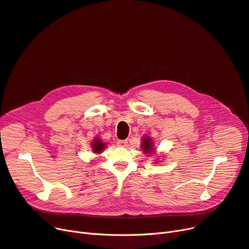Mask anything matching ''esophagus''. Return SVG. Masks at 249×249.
<instances>
[{
    "instance_id": "1",
    "label": "esophagus",
    "mask_w": 249,
    "mask_h": 249,
    "mask_svg": "<svg viewBox=\"0 0 249 249\" xmlns=\"http://www.w3.org/2000/svg\"><path fill=\"white\" fill-rule=\"evenodd\" d=\"M116 143H117L118 146L124 147V146H126V144H127V141H126V140H118Z\"/></svg>"
}]
</instances>
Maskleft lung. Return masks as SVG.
Masks as SVG:
<instances>
[{"label": "left lung", "instance_id": "left-lung-1", "mask_svg": "<svg viewBox=\"0 0 249 249\" xmlns=\"http://www.w3.org/2000/svg\"><path fill=\"white\" fill-rule=\"evenodd\" d=\"M153 144L154 143L152 142V140L149 139V137H146V138H144L142 140V149H143V152H145V153H152L153 152Z\"/></svg>", "mask_w": 249, "mask_h": 249}]
</instances>
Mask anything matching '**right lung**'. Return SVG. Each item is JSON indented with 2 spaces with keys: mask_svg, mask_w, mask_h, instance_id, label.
Here are the masks:
<instances>
[{
  "mask_svg": "<svg viewBox=\"0 0 249 249\" xmlns=\"http://www.w3.org/2000/svg\"><path fill=\"white\" fill-rule=\"evenodd\" d=\"M106 147L105 143H103L100 139H94L92 142V150L94 153H102L103 149Z\"/></svg>",
  "mask_w": 249,
  "mask_h": 249,
  "instance_id": "right-lung-1",
  "label": "right lung"
}]
</instances>
